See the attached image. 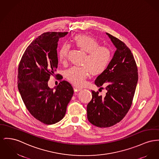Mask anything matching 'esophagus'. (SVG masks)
<instances>
[{
	"instance_id": "34e87169",
	"label": "esophagus",
	"mask_w": 159,
	"mask_h": 159,
	"mask_svg": "<svg viewBox=\"0 0 159 159\" xmlns=\"http://www.w3.org/2000/svg\"><path fill=\"white\" fill-rule=\"evenodd\" d=\"M73 88H74V91H75V92H77V91H79L81 90V88L76 87V86H75Z\"/></svg>"
}]
</instances>
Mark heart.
Listing matches in <instances>:
<instances>
[{
  "mask_svg": "<svg viewBox=\"0 0 159 159\" xmlns=\"http://www.w3.org/2000/svg\"><path fill=\"white\" fill-rule=\"evenodd\" d=\"M72 41L76 47L86 53L83 61L84 66H73L66 71L65 75L66 79L72 84L82 86L89 71L91 74L97 75L103 73L107 69L112 59V50L107 46H100L95 39L85 35H75ZM69 48V46L66 44L59 48L57 59L60 62H66Z\"/></svg>",
  "mask_w": 159,
  "mask_h": 159,
  "instance_id": "b5f03b06",
  "label": "heart"
}]
</instances>
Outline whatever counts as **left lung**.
Returning a JSON list of instances; mask_svg holds the SVG:
<instances>
[{"label": "left lung", "mask_w": 159, "mask_h": 159, "mask_svg": "<svg viewBox=\"0 0 159 159\" xmlns=\"http://www.w3.org/2000/svg\"><path fill=\"white\" fill-rule=\"evenodd\" d=\"M106 34L116 50L107 69L95 80L98 87L106 85V93L102 96L98 91H92V100L87 105L88 121L101 128L111 127L124 118L132 104L138 80V67L130 48L118 38Z\"/></svg>", "instance_id": "left-lung-1"}]
</instances>
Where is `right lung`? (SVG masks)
<instances>
[{
  "instance_id": "1",
  "label": "right lung",
  "mask_w": 159,
  "mask_h": 159,
  "mask_svg": "<svg viewBox=\"0 0 159 159\" xmlns=\"http://www.w3.org/2000/svg\"><path fill=\"white\" fill-rule=\"evenodd\" d=\"M68 32H48L34 40L23 53L18 68V88L29 113L44 124H53L65 116L74 93L69 82L55 75L57 68V42ZM51 75L60 83L51 89L48 82Z\"/></svg>"
}]
</instances>
